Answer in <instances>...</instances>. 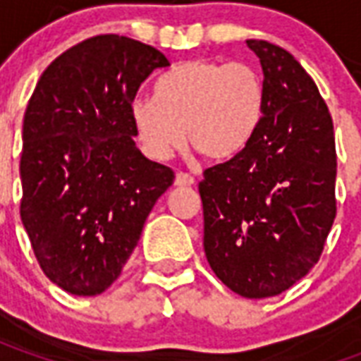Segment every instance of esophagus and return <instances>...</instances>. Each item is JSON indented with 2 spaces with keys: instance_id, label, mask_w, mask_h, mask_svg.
<instances>
[{
  "instance_id": "obj_1",
  "label": "esophagus",
  "mask_w": 361,
  "mask_h": 361,
  "mask_svg": "<svg viewBox=\"0 0 361 361\" xmlns=\"http://www.w3.org/2000/svg\"><path fill=\"white\" fill-rule=\"evenodd\" d=\"M178 188H191L193 183H195V178L193 176H189V173H183L180 172L178 176H176V181H173Z\"/></svg>"
}]
</instances>
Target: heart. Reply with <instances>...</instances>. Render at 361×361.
<instances>
[{
    "mask_svg": "<svg viewBox=\"0 0 361 361\" xmlns=\"http://www.w3.org/2000/svg\"><path fill=\"white\" fill-rule=\"evenodd\" d=\"M265 81L255 67L193 59L160 75L154 98H135L129 114L150 160H170L188 137L199 154L220 162L250 145L265 116Z\"/></svg>",
    "mask_w": 361,
    "mask_h": 361,
    "instance_id": "obj_1",
    "label": "heart"
}]
</instances>
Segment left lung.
<instances>
[{"instance_id": "1", "label": "left lung", "mask_w": 361, "mask_h": 361, "mask_svg": "<svg viewBox=\"0 0 361 361\" xmlns=\"http://www.w3.org/2000/svg\"><path fill=\"white\" fill-rule=\"evenodd\" d=\"M261 61L265 116L245 149L199 183L204 255L232 292L282 294L317 263L334 216L333 118L295 58L247 40Z\"/></svg>"}]
</instances>
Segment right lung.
Returning a JSON list of instances; mask_svg holds the SVG:
<instances>
[{
  "label": "right lung",
  "instance_id": "add662e5",
  "mask_svg": "<svg viewBox=\"0 0 361 361\" xmlns=\"http://www.w3.org/2000/svg\"><path fill=\"white\" fill-rule=\"evenodd\" d=\"M162 51L100 35L46 67L23 121L20 220L44 274L75 295L111 286L141 238L168 166L137 149L131 102Z\"/></svg>",
  "mask_w": 361,
  "mask_h": 361
}]
</instances>
